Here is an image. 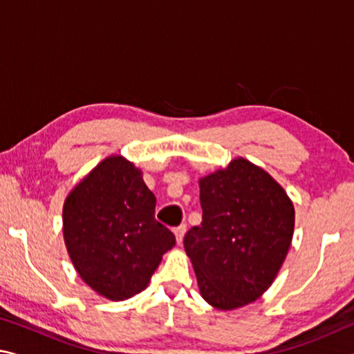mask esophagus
Listing matches in <instances>:
<instances>
[{
	"mask_svg": "<svg viewBox=\"0 0 354 354\" xmlns=\"http://www.w3.org/2000/svg\"><path fill=\"white\" fill-rule=\"evenodd\" d=\"M185 231H187V226H185V225L178 226L176 230H175V237H176V242H178V243H181V242H183Z\"/></svg>",
	"mask_w": 354,
	"mask_h": 354,
	"instance_id": "obj_1",
	"label": "esophagus"
}]
</instances>
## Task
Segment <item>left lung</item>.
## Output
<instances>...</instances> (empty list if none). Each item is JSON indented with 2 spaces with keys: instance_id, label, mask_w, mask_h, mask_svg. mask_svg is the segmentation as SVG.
<instances>
[{
  "instance_id": "obj_1",
  "label": "left lung",
  "mask_w": 354,
  "mask_h": 354,
  "mask_svg": "<svg viewBox=\"0 0 354 354\" xmlns=\"http://www.w3.org/2000/svg\"><path fill=\"white\" fill-rule=\"evenodd\" d=\"M203 221L184 236L201 297L220 310L256 301L290 248L295 209L268 173L243 158L200 178Z\"/></svg>"
}]
</instances>
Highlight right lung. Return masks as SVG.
<instances>
[{
    "instance_id": "1",
    "label": "right lung",
    "mask_w": 354,
    "mask_h": 354,
    "mask_svg": "<svg viewBox=\"0 0 354 354\" xmlns=\"http://www.w3.org/2000/svg\"><path fill=\"white\" fill-rule=\"evenodd\" d=\"M156 196L142 170L112 154L77 183L64 203V241L81 279L112 301L140 293L175 247L154 218Z\"/></svg>"
}]
</instances>
